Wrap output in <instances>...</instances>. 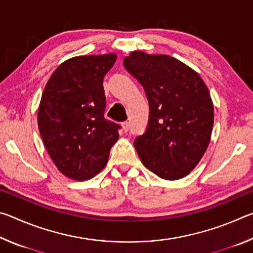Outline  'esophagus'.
Returning a JSON list of instances; mask_svg holds the SVG:
<instances>
[{"mask_svg": "<svg viewBox=\"0 0 253 253\" xmlns=\"http://www.w3.org/2000/svg\"><path fill=\"white\" fill-rule=\"evenodd\" d=\"M122 126H123V129L125 130V131H127L128 129H129V122H124L122 124Z\"/></svg>", "mask_w": 253, "mask_h": 253, "instance_id": "34e87169", "label": "esophagus"}]
</instances>
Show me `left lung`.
Returning a JSON list of instances; mask_svg holds the SVG:
<instances>
[{
	"mask_svg": "<svg viewBox=\"0 0 253 253\" xmlns=\"http://www.w3.org/2000/svg\"><path fill=\"white\" fill-rule=\"evenodd\" d=\"M124 66L142 84L151 110L146 131L134 143L140 161L161 178L186 176L211 139L214 108L207 84L169 55L132 51Z\"/></svg>",
	"mask_w": 253,
	"mask_h": 253,
	"instance_id": "obj_1",
	"label": "left lung"
}]
</instances>
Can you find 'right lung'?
<instances>
[{"instance_id":"1","label":"right lung","mask_w":253,"mask_h":253,"mask_svg":"<svg viewBox=\"0 0 253 253\" xmlns=\"http://www.w3.org/2000/svg\"><path fill=\"white\" fill-rule=\"evenodd\" d=\"M117 55H79L62 62L42 93L38 126L46 152L58 169L75 181L100 172L118 140L121 126L104 117L102 81Z\"/></svg>"}]
</instances>
